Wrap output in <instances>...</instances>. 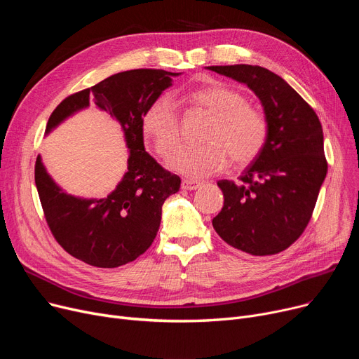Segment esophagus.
Returning a JSON list of instances; mask_svg holds the SVG:
<instances>
[{"label":"esophagus","instance_id":"obj_1","mask_svg":"<svg viewBox=\"0 0 359 359\" xmlns=\"http://www.w3.org/2000/svg\"><path fill=\"white\" fill-rule=\"evenodd\" d=\"M201 186H202L201 182H195V180H189V179L182 180V189H184V191H196Z\"/></svg>","mask_w":359,"mask_h":359}]
</instances>
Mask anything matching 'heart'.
<instances>
[{"label":"heart","mask_w":359,"mask_h":359,"mask_svg":"<svg viewBox=\"0 0 359 359\" xmlns=\"http://www.w3.org/2000/svg\"><path fill=\"white\" fill-rule=\"evenodd\" d=\"M195 104L212 115L201 145H183L168 157V167L191 179L224 172L230 160L249 164L265 148L269 137L268 119L250 106L234 88L211 86L191 93ZM142 129L160 156L172 151L180 140V115L173 97L160 94L142 115Z\"/></svg>","instance_id":"obj_1"}]
</instances>
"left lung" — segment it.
Masks as SVG:
<instances>
[{"label": "left lung", "mask_w": 359, "mask_h": 359, "mask_svg": "<svg viewBox=\"0 0 359 359\" xmlns=\"http://www.w3.org/2000/svg\"><path fill=\"white\" fill-rule=\"evenodd\" d=\"M246 84L259 97L269 125L268 142L240 183L219 180L218 236L253 256L276 255L303 234L314 211L327 161L323 129L313 107L275 72L257 65L206 67Z\"/></svg>", "instance_id": "left-lung-1"}]
</instances>
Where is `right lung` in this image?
I'll list each match as a JSON object with an SVG mask.
<instances>
[{
    "mask_svg": "<svg viewBox=\"0 0 359 359\" xmlns=\"http://www.w3.org/2000/svg\"><path fill=\"white\" fill-rule=\"evenodd\" d=\"M180 72L130 69L110 75L91 88L64 99L46 125V134L75 111L96 104L115 118L129 148L128 172L103 199L65 194L48 175L41 156L34 182L49 230L71 256L97 268H118L135 260L154 241L164 201L180 189V177L163 168L144 148L142 115Z\"/></svg>",
    "mask_w": 359,
    "mask_h": 359,
    "instance_id": "obj_1",
    "label": "right lung"
}]
</instances>
